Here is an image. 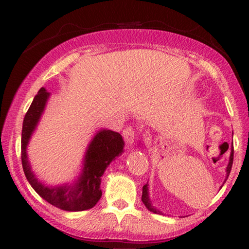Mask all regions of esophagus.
<instances>
[{
    "label": "esophagus",
    "mask_w": 249,
    "mask_h": 249,
    "mask_svg": "<svg viewBox=\"0 0 249 249\" xmlns=\"http://www.w3.org/2000/svg\"><path fill=\"white\" fill-rule=\"evenodd\" d=\"M122 136H124V141L127 142V144L132 145V144H134V141H135V138H136L135 129L131 128V127L125 128L124 130L122 131Z\"/></svg>",
    "instance_id": "34e87169"
}]
</instances>
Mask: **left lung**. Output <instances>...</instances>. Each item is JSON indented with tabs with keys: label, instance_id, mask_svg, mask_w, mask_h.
<instances>
[{
	"label": "left lung",
	"instance_id": "left-lung-1",
	"mask_svg": "<svg viewBox=\"0 0 249 249\" xmlns=\"http://www.w3.org/2000/svg\"><path fill=\"white\" fill-rule=\"evenodd\" d=\"M232 162H233V151H231L230 153V158H229V163H228L227 165V169H226V172H227V176H226V180H224V182L227 181L228 177L230 175V171H231V168H232ZM142 203L145 204V206L147 207L148 211H151L153 213H156V214H162L161 211L156 210L154 206L152 205V202H151V198H149V194H148V183H146L142 187Z\"/></svg>",
	"mask_w": 249,
	"mask_h": 249
}]
</instances>
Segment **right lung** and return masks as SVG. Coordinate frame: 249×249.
<instances>
[{
  "mask_svg": "<svg viewBox=\"0 0 249 249\" xmlns=\"http://www.w3.org/2000/svg\"><path fill=\"white\" fill-rule=\"evenodd\" d=\"M50 93L42 87L23 119L21 132V162L25 176L34 190L51 205L69 212L89 210L102 196L101 180L110 163L124 153V142L119 132L100 129L85 152L80 175L71 183L46 186L36 178L28 161L27 146L45 110Z\"/></svg>",
  "mask_w": 249,
  "mask_h": 249,
  "instance_id": "obj_1",
  "label": "right lung"
}]
</instances>
